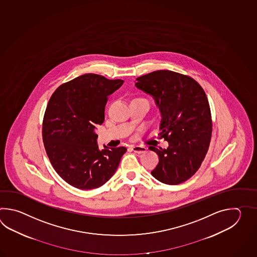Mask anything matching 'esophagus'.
Returning a JSON list of instances; mask_svg holds the SVG:
<instances>
[{
    "instance_id": "esophagus-1",
    "label": "esophagus",
    "mask_w": 257,
    "mask_h": 257,
    "mask_svg": "<svg viewBox=\"0 0 257 257\" xmlns=\"http://www.w3.org/2000/svg\"><path fill=\"white\" fill-rule=\"evenodd\" d=\"M132 151L136 153H143L147 151V148L144 146H132Z\"/></svg>"
}]
</instances>
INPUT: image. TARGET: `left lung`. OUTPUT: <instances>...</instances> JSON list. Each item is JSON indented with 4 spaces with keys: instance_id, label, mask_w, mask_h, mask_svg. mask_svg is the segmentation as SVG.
Returning a JSON list of instances; mask_svg holds the SVG:
<instances>
[{
    "instance_id": "left-lung-1",
    "label": "left lung",
    "mask_w": 257,
    "mask_h": 257,
    "mask_svg": "<svg viewBox=\"0 0 257 257\" xmlns=\"http://www.w3.org/2000/svg\"><path fill=\"white\" fill-rule=\"evenodd\" d=\"M135 85L155 100L162 115L160 135L169 143L167 149L149 147L159 156L152 175L166 185L185 182L200 167L210 143L206 93L191 77L166 70L139 77Z\"/></svg>"
}]
</instances>
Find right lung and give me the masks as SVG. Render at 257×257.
<instances>
[{
    "label": "right lung",
    "instance_id": "add662e5",
    "mask_svg": "<svg viewBox=\"0 0 257 257\" xmlns=\"http://www.w3.org/2000/svg\"><path fill=\"white\" fill-rule=\"evenodd\" d=\"M123 82L87 73L61 84L49 99L42 126L45 150L57 174L78 189L103 186L126 153L125 147L100 151L94 132L104 122L108 95Z\"/></svg>",
    "mask_w": 257,
    "mask_h": 257
}]
</instances>
